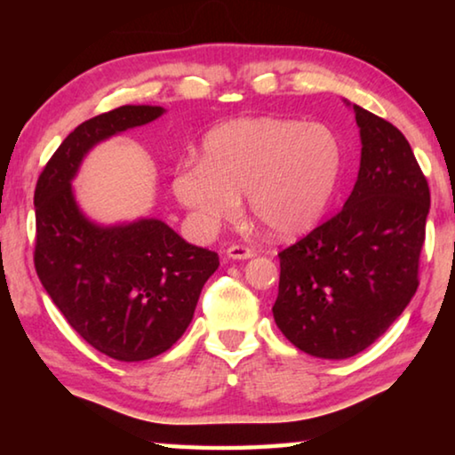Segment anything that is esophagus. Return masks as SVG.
<instances>
[{"mask_svg":"<svg viewBox=\"0 0 455 455\" xmlns=\"http://www.w3.org/2000/svg\"><path fill=\"white\" fill-rule=\"evenodd\" d=\"M227 257L235 259V260H244V259L255 257V251L249 249V246H243V244H230L227 249Z\"/></svg>","mask_w":455,"mask_h":455,"instance_id":"1","label":"esophagus"}]
</instances>
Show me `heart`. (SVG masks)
<instances>
[{
	"label": "heart",
	"instance_id": "1",
	"mask_svg": "<svg viewBox=\"0 0 455 455\" xmlns=\"http://www.w3.org/2000/svg\"><path fill=\"white\" fill-rule=\"evenodd\" d=\"M339 166L341 150L327 126L236 118L204 136L200 160L176 168L172 192L200 235L236 219L244 192L251 217L273 236L291 238L317 225Z\"/></svg>",
	"mask_w": 455,
	"mask_h": 455
}]
</instances>
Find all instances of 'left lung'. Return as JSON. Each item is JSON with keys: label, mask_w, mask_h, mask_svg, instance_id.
Masks as SVG:
<instances>
[{"label": "left lung", "mask_w": 455, "mask_h": 455, "mask_svg": "<svg viewBox=\"0 0 455 455\" xmlns=\"http://www.w3.org/2000/svg\"><path fill=\"white\" fill-rule=\"evenodd\" d=\"M353 112L361 163L347 203L279 252L275 323L321 359L357 355L410 305L429 214L427 180L405 136L357 104Z\"/></svg>", "instance_id": "8db88e82"}]
</instances>
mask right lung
Returning <instances> with one entry per match:
<instances>
[{"mask_svg":"<svg viewBox=\"0 0 455 455\" xmlns=\"http://www.w3.org/2000/svg\"><path fill=\"white\" fill-rule=\"evenodd\" d=\"M163 106H120L68 134L37 179L34 263L44 289L84 341L118 361L171 349L190 325L219 255L166 222L98 225L76 203L72 180L96 144L163 116Z\"/></svg>","mask_w":455,"mask_h":455,"instance_id":"1","label":"right lung"}]
</instances>
